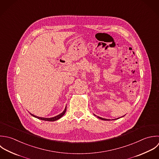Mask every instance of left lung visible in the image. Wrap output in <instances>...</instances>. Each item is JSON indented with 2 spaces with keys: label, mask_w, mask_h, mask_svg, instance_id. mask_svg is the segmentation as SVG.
I'll return each instance as SVG.
<instances>
[{
  "label": "left lung",
  "mask_w": 159,
  "mask_h": 159,
  "mask_svg": "<svg viewBox=\"0 0 159 159\" xmlns=\"http://www.w3.org/2000/svg\"><path fill=\"white\" fill-rule=\"evenodd\" d=\"M95 115V116H96L95 115ZM98 118H100V119H101V120H105V121H107V120H108H108H107V119L102 118H101V117H99V116H98ZM117 119H119V118H117Z\"/></svg>",
  "instance_id": "left-lung-1"
}]
</instances>
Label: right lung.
I'll return each mask as SVG.
<instances>
[{
	"instance_id": "right-lung-1",
	"label": "right lung",
	"mask_w": 159,
	"mask_h": 159,
	"mask_svg": "<svg viewBox=\"0 0 159 159\" xmlns=\"http://www.w3.org/2000/svg\"><path fill=\"white\" fill-rule=\"evenodd\" d=\"M66 108H65V110H64V111L62 113H61L60 115H57V116H55V117H53V118H41V117H38V116H35V115H32L31 113H30V115H31V116H34V117H35V118H38V119H39V120H44V121H56V120H59V119H60L64 114H65V113H66Z\"/></svg>"
}]
</instances>
